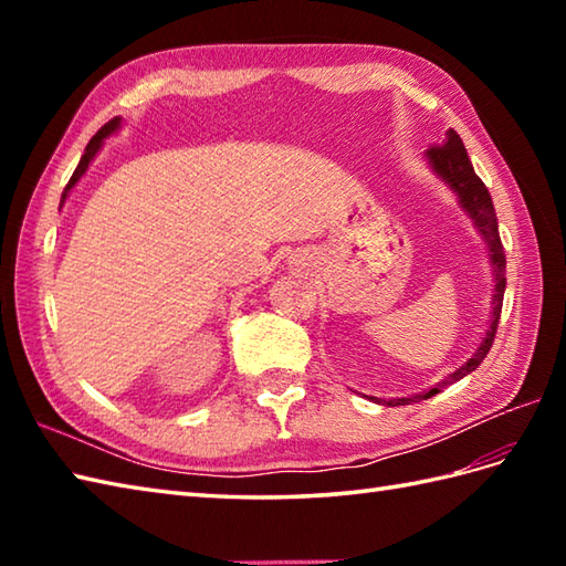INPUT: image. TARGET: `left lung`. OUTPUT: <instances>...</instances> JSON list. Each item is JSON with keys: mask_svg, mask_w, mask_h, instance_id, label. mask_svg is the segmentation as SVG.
Listing matches in <instances>:
<instances>
[{"mask_svg": "<svg viewBox=\"0 0 566 566\" xmlns=\"http://www.w3.org/2000/svg\"><path fill=\"white\" fill-rule=\"evenodd\" d=\"M426 163L430 167V172L436 175L440 182L457 197L460 209L469 216V219H472L479 235L484 238L486 250H489L491 274H494V294H491V321H489V328L484 333V338L479 340V345H476V350L469 355L460 367L452 369L448 377H442L440 381H436L428 389H420V391L408 394V396H396V399H377V396H367V399H371L375 403H381V406H406V403L426 401V399H430V396L440 394L444 387H450V384L460 381L467 375H472V371L484 363V357L489 355L491 345H494V335H496V326H499V318H501V306H503V292H506V255H503L494 201H491V195H489V189L484 187L482 179L476 177L472 160H469V155L464 150L462 138L450 128L448 134H444L442 146L426 150Z\"/></svg>", "mask_w": 566, "mask_h": 566, "instance_id": "8db88e82", "label": "left lung"}]
</instances>
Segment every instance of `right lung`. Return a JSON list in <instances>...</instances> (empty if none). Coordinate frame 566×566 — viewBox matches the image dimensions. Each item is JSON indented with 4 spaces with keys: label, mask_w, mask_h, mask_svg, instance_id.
Segmentation results:
<instances>
[{
    "label": "right lung",
    "mask_w": 566,
    "mask_h": 566,
    "mask_svg": "<svg viewBox=\"0 0 566 566\" xmlns=\"http://www.w3.org/2000/svg\"><path fill=\"white\" fill-rule=\"evenodd\" d=\"M118 128H122V116H116V118H112L109 124L106 126H102L99 130H97V136H94L90 143H87V148H84V155H82V160H80V165H77V170L72 172V177H70V182H67V187H65V191H63V199H60V207H63L65 203V199L70 197V191H72V187H75L80 179H82V175L87 172V167L92 165V160L97 158V153L102 150V146H104V140L109 138V136H114V134H118Z\"/></svg>",
    "instance_id": "1"
}]
</instances>
